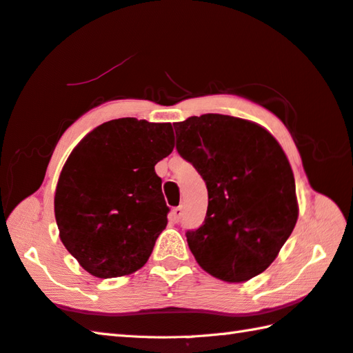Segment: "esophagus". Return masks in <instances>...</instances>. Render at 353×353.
Instances as JSON below:
<instances>
[{
	"label": "esophagus",
	"mask_w": 353,
	"mask_h": 353,
	"mask_svg": "<svg viewBox=\"0 0 353 353\" xmlns=\"http://www.w3.org/2000/svg\"><path fill=\"white\" fill-rule=\"evenodd\" d=\"M182 214H183V206H176V208L171 210V219L174 220V222H179L182 217Z\"/></svg>",
	"instance_id": "obj_1"
}]
</instances>
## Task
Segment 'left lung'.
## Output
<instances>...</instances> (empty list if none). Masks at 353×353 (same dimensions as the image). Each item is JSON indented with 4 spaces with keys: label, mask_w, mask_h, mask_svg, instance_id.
<instances>
[{
    "label": "left lung",
    "mask_w": 353,
    "mask_h": 353,
    "mask_svg": "<svg viewBox=\"0 0 353 353\" xmlns=\"http://www.w3.org/2000/svg\"><path fill=\"white\" fill-rule=\"evenodd\" d=\"M174 128L179 154L208 190L203 225L186 232L192 255L219 280H251L277 259L299 219L285 151L266 128L240 117L192 116Z\"/></svg>",
    "instance_id": "left-lung-1"
}]
</instances>
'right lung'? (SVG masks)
Returning <instances> with one entry per match:
<instances>
[{
  "label": "right lung",
  "mask_w": 353,
  "mask_h": 353,
  "mask_svg": "<svg viewBox=\"0 0 353 353\" xmlns=\"http://www.w3.org/2000/svg\"><path fill=\"white\" fill-rule=\"evenodd\" d=\"M174 148L171 123L108 121L68 156L54 192L59 239L88 274L114 279L141 269L168 223L154 165Z\"/></svg>",
  "instance_id": "add662e5"
}]
</instances>
